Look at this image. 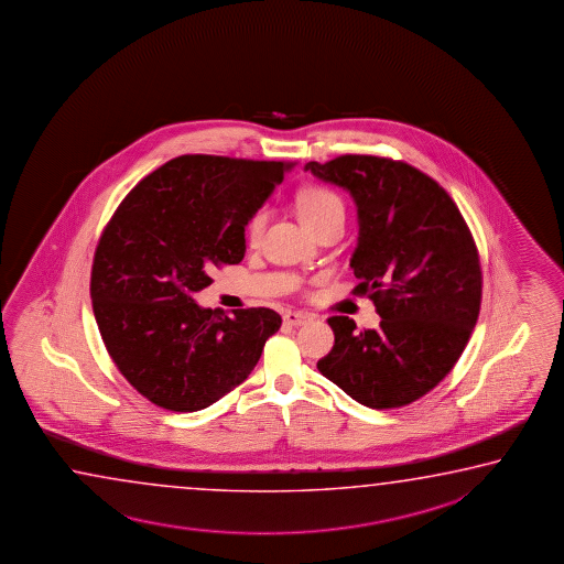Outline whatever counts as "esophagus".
Here are the masks:
<instances>
[{
    "label": "esophagus",
    "mask_w": 564,
    "mask_h": 564,
    "mask_svg": "<svg viewBox=\"0 0 564 564\" xmlns=\"http://www.w3.org/2000/svg\"><path fill=\"white\" fill-rule=\"evenodd\" d=\"M312 319H314V315L307 314V312H286V314H284V322H286L288 325H294V327L307 324V322H312Z\"/></svg>",
    "instance_id": "obj_1"
}]
</instances>
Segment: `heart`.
I'll list each match as a JSON object with an SVG mask.
<instances>
[{
    "label": "heart",
    "mask_w": 564,
    "mask_h": 564,
    "mask_svg": "<svg viewBox=\"0 0 564 564\" xmlns=\"http://www.w3.org/2000/svg\"><path fill=\"white\" fill-rule=\"evenodd\" d=\"M297 213L310 229L315 230L319 225L335 217H345L344 200L337 193L325 187H310L297 195ZM267 209H258L247 223V237L250 242H257L267 225Z\"/></svg>",
    "instance_id": "obj_1"
}]
</instances>
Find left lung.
Returning a JSON list of instances; mask_svg holds the SVG:
<instances>
[{
	"mask_svg": "<svg viewBox=\"0 0 564 564\" xmlns=\"http://www.w3.org/2000/svg\"><path fill=\"white\" fill-rule=\"evenodd\" d=\"M304 170L354 197V294L371 297L381 315L365 332L329 317L335 345L317 369L369 409L411 404L452 371L478 322L481 268L468 225L448 193L409 163L339 155Z\"/></svg>",
	"mask_w": 564,
	"mask_h": 564,
	"instance_id": "8db88e82",
	"label": "left lung"
}]
</instances>
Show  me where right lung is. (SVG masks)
<instances>
[{"instance_id":"add662e5","label":"right lung","mask_w":564,"mask_h":564,"mask_svg":"<svg viewBox=\"0 0 564 564\" xmlns=\"http://www.w3.org/2000/svg\"><path fill=\"white\" fill-rule=\"evenodd\" d=\"M294 163L182 155L143 177L96 247L90 297L108 354L173 412L207 409L257 367L282 317L200 307L210 270L245 258V227Z\"/></svg>"}]
</instances>
